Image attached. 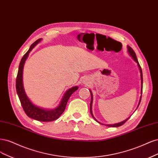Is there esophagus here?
<instances>
[{
	"label": "esophagus",
	"mask_w": 158,
	"mask_h": 158,
	"mask_svg": "<svg viewBox=\"0 0 158 158\" xmlns=\"http://www.w3.org/2000/svg\"><path fill=\"white\" fill-rule=\"evenodd\" d=\"M83 83L84 84H85V85H87V84L89 83V81H88V79H86V78H85V79H83Z\"/></svg>",
	"instance_id": "obj_1"
}]
</instances>
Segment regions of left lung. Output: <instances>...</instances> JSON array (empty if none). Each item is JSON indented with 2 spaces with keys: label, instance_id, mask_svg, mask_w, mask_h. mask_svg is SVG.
I'll use <instances>...</instances> for the list:
<instances>
[{
  "label": "left lung",
  "instance_id": "8db88e82",
  "mask_svg": "<svg viewBox=\"0 0 158 158\" xmlns=\"http://www.w3.org/2000/svg\"><path fill=\"white\" fill-rule=\"evenodd\" d=\"M127 49H128V52H129V55L131 56L133 58V59L135 61V62L137 63V65H138V67H139V70H140V78H141V94H142V84H143V78H142V69H141V67H140V64H139V61H138V60H137V58H136V54H135V52H134V50H133V48H132L131 47H129V46H127ZM90 90V94H91V101H90V114H91V115H92V117L93 118L98 122V123H100V124H102V125H104V124H102V123H101L100 122H99L98 121H97V119H96L94 117V115H93V111H92V105H93V93H92V92H91V90ZM141 98H142V95L140 96V100H139V105H138V106H137V108H138V107L139 106V104H140V101H141ZM129 119V118H127V119H125V121H122V122H120V123H115V124H110V125H106V126H108V127H119V126H121V125H123L125 122L128 120Z\"/></svg>",
  "mask_w": 158,
  "mask_h": 158
}]
</instances>
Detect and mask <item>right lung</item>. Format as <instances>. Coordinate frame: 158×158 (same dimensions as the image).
<instances>
[{"label":"right lung","instance_id":"1","mask_svg":"<svg viewBox=\"0 0 158 158\" xmlns=\"http://www.w3.org/2000/svg\"><path fill=\"white\" fill-rule=\"evenodd\" d=\"M42 39H39L34 42L30 47L28 51L25 53L23 58L21 60V62L19 63V69L18 72V75L16 77V92L18 93L20 102L22 106V108L25 111V113L29 117L33 119L37 120L39 121H52L57 119L59 117L63 114L64 111L66 104L68 101L75 91L78 89V86H75L69 89L65 93L63 96V98L60 102V104L56 108L53 110H46L33 104L30 100L28 98L26 94L25 93L23 85V69L25 60L27 58L29 52L31 51L32 49L36 46Z\"/></svg>","mask_w":158,"mask_h":158}]
</instances>
